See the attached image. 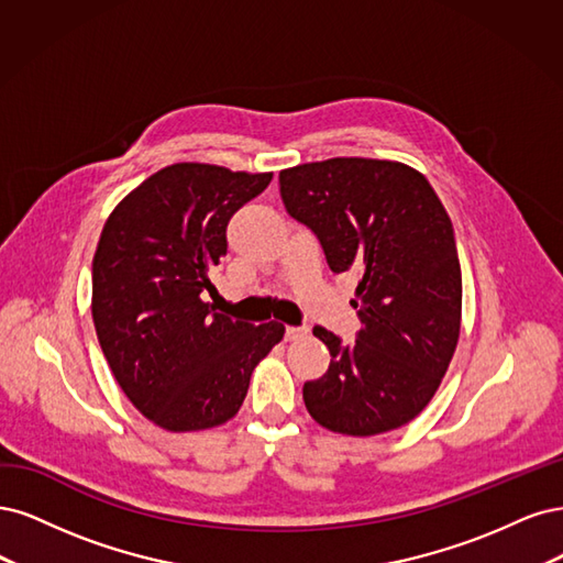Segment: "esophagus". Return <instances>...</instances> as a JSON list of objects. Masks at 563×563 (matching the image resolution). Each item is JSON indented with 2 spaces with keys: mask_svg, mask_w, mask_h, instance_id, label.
Masks as SVG:
<instances>
[{
  "mask_svg": "<svg viewBox=\"0 0 563 563\" xmlns=\"http://www.w3.org/2000/svg\"><path fill=\"white\" fill-rule=\"evenodd\" d=\"M308 334L306 328H285V341H299Z\"/></svg>",
  "mask_w": 563,
  "mask_h": 563,
  "instance_id": "1",
  "label": "esophagus"
}]
</instances>
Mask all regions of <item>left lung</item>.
Returning a JSON list of instances; mask_svg holds the SVG:
<instances>
[{
  "label": "left lung",
  "instance_id": "left-lung-1",
  "mask_svg": "<svg viewBox=\"0 0 563 563\" xmlns=\"http://www.w3.org/2000/svg\"><path fill=\"white\" fill-rule=\"evenodd\" d=\"M280 198L320 239L334 274H357L362 328L343 346L324 328L330 369L303 384L313 421L351 438L402 428L438 393L461 334L463 280L449 214L400 161L336 156L278 175Z\"/></svg>",
  "mask_w": 563,
  "mask_h": 563
}]
</instances>
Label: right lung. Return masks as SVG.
<instances>
[{"label":"right lung","instance_id":"right-lung-1","mask_svg":"<svg viewBox=\"0 0 563 563\" xmlns=\"http://www.w3.org/2000/svg\"><path fill=\"white\" fill-rule=\"evenodd\" d=\"M274 173L173 163L107 217L93 255V313L117 384L168 432H194L239 413L250 376L283 339L280 322L212 313L203 299L227 255L233 212Z\"/></svg>","mask_w":563,"mask_h":563}]
</instances>
